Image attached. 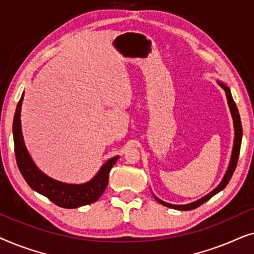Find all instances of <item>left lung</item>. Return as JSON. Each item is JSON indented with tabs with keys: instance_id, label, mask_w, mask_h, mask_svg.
<instances>
[{
	"instance_id": "8db88e82",
	"label": "left lung",
	"mask_w": 254,
	"mask_h": 254,
	"mask_svg": "<svg viewBox=\"0 0 254 254\" xmlns=\"http://www.w3.org/2000/svg\"><path fill=\"white\" fill-rule=\"evenodd\" d=\"M218 84H220L222 88L224 89L225 91V95H227V98H228V103H229V107H230V111H231V114H232V118H234V125H235V143H234V149H232V156H231V161H230V165H229V169L227 173H225L223 180H222L220 185H218L216 189L214 190H211V192L208 194V195L203 196L202 199L195 201V202H192V203H189V204H171V203H168V202H164V201L159 200L158 197L155 196V199L158 201L159 203L163 204V206L165 207H169V208H172V209H178V210H192V209H195V208L200 207L201 204L206 202L210 199L211 196H214L215 194H217L220 190H222L224 189L225 186L228 185V183L230 182L232 175H234L235 170H236V166H237V162H238V157H239V151H241V144H242V136H243V128H242V121H241V117H239V112H238V109H237V105H236L234 98H232L231 96V92H230V89L228 88L227 85L222 84L221 82H218Z\"/></svg>"
}]
</instances>
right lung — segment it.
Segmentation results:
<instances>
[{
    "mask_svg": "<svg viewBox=\"0 0 254 254\" xmlns=\"http://www.w3.org/2000/svg\"><path fill=\"white\" fill-rule=\"evenodd\" d=\"M23 96L20 97L16 107V113L13 117L12 133L13 143H15L16 162L25 182L31 189L46 196L48 200L62 208H77L85 204L96 202L102 196L109 183V175L111 169L116 164L117 157L111 158L102 166L99 172L89 183L82 185H70L48 178L43 172L39 171L32 159L29 156L25 144H24L22 128H20V109H22Z\"/></svg>",
    "mask_w": 254,
    "mask_h": 254,
    "instance_id": "add662e5",
    "label": "right lung"
}]
</instances>
